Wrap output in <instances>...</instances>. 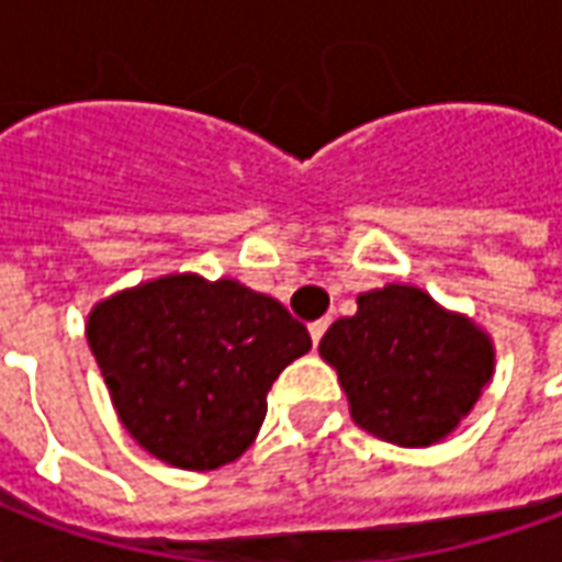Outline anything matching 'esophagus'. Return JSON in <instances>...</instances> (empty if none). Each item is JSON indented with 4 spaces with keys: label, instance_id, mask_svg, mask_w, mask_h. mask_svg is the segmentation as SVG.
<instances>
[{
    "label": "esophagus",
    "instance_id": "1",
    "mask_svg": "<svg viewBox=\"0 0 562 562\" xmlns=\"http://www.w3.org/2000/svg\"><path fill=\"white\" fill-rule=\"evenodd\" d=\"M325 330H328V318H318V322H313L310 325V337H313V342L318 346V340L325 337Z\"/></svg>",
    "mask_w": 562,
    "mask_h": 562
}]
</instances>
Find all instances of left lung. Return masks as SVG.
Here are the masks:
<instances>
[{
    "mask_svg": "<svg viewBox=\"0 0 562 562\" xmlns=\"http://www.w3.org/2000/svg\"><path fill=\"white\" fill-rule=\"evenodd\" d=\"M318 355L337 370L352 422L401 448L458 430L496 367L487 330L403 282L358 294V313L330 325Z\"/></svg>",
    "mask_w": 562,
    "mask_h": 562,
    "instance_id": "obj_1",
    "label": "left lung"
}]
</instances>
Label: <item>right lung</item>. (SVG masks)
Segmentation results:
<instances>
[{"label":"right lung","mask_w":562,"mask_h":562,"mask_svg":"<svg viewBox=\"0 0 562 562\" xmlns=\"http://www.w3.org/2000/svg\"><path fill=\"white\" fill-rule=\"evenodd\" d=\"M87 340L120 422L177 470H220L256 442L268 391L310 334L237 280L168 273L104 297Z\"/></svg>","instance_id":"add662e5"}]
</instances>
